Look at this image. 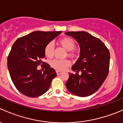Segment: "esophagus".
<instances>
[{"mask_svg": "<svg viewBox=\"0 0 123 123\" xmlns=\"http://www.w3.org/2000/svg\"><path fill=\"white\" fill-rule=\"evenodd\" d=\"M56 72L57 75H60V74L62 73V71H58V70H56Z\"/></svg>", "mask_w": 123, "mask_h": 123, "instance_id": "esophagus-1", "label": "esophagus"}]
</instances>
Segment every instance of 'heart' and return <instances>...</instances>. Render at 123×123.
<instances>
[{
  "label": "heart",
  "instance_id": "1",
  "mask_svg": "<svg viewBox=\"0 0 123 123\" xmlns=\"http://www.w3.org/2000/svg\"><path fill=\"white\" fill-rule=\"evenodd\" d=\"M58 43L64 48L67 51H69V56H74L75 53L73 52L75 46V42L74 40L69 37H64L61 38L58 41ZM54 53V46L52 43H49L44 48V54L48 58H52ZM70 65V61L67 59L64 60H58L55 59L51 62V67L56 70L64 71Z\"/></svg>",
  "mask_w": 123,
  "mask_h": 123
}]
</instances>
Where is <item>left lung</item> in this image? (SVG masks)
<instances>
[{"mask_svg": "<svg viewBox=\"0 0 123 123\" xmlns=\"http://www.w3.org/2000/svg\"><path fill=\"white\" fill-rule=\"evenodd\" d=\"M80 46V57L72 67L77 74L69 73L66 87L69 92L80 97L90 96L102 85L108 74L110 54L99 38L85 31H68ZM82 72L79 75L78 72Z\"/></svg>", "mask_w": 123, "mask_h": 123, "instance_id": "1", "label": "left lung"}]
</instances>
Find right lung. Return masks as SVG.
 Segmentation results:
<instances>
[{
  "label": "right lung",
  "mask_w": 123,
  "mask_h": 123,
  "mask_svg": "<svg viewBox=\"0 0 123 123\" xmlns=\"http://www.w3.org/2000/svg\"><path fill=\"white\" fill-rule=\"evenodd\" d=\"M61 33L36 31L18 38L12 45L8 57V70L13 85L23 95L38 97L49 89L56 71L44 62L43 73L37 67L45 57L46 46Z\"/></svg>",
  "instance_id": "obj_1"
}]
</instances>
